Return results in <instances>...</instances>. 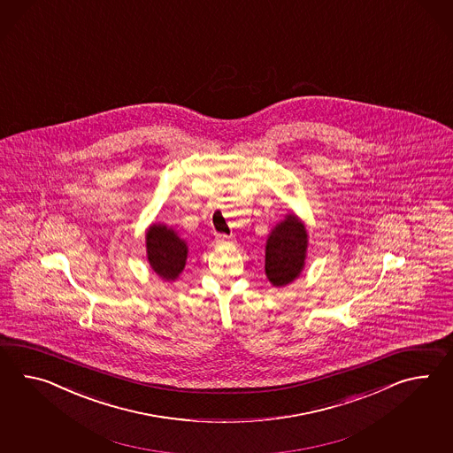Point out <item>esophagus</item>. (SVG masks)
I'll list each match as a JSON object with an SVG mask.
<instances>
[{"label": "esophagus", "mask_w": 453, "mask_h": 453, "mask_svg": "<svg viewBox=\"0 0 453 453\" xmlns=\"http://www.w3.org/2000/svg\"><path fill=\"white\" fill-rule=\"evenodd\" d=\"M231 242V237H227L226 234H218L216 235V243H219V245H226V243Z\"/></svg>", "instance_id": "1"}]
</instances>
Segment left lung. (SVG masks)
I'll list each match as a JSON object with an SVG mask.
<instances>
[{
    "mask_svg": "<svg viewBox=\"0 0 453 453\" xmlns=\"http://www.w3.org/2000/svg\"><path fill=\"white\" fill-rule=\"evenodd\" d=\"M308 231L296 214L289 212L266 239L265 273L273 287L296 280L306 262Z\"/></svg>",
    "mask_w": 453,
    "mask_h": 453,
    "instance_id": "left-lung-1",
    "label": "left lung"
}]
</instances>
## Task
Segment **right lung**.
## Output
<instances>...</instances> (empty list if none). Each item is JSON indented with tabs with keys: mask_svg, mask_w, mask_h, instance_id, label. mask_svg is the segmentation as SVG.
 I'll return each instance as SVG.
<instances>
[{
	"mask_svg": "<svg viewBox=\"0 0 453 453\" xmlns=\"http://www.w3.org/2000/svg\"><path fill=\"white\" fill-rule=\"evenodd\" d=\"M145 247L155 273L166 281H175L187 265V242L165 224H152L145 234Z\"/></svg>",
	"mask_w": 453,
	"mask_h": 453,
	"instance_id": "add662e5",
	"label": "right lung"
}]
</instances>
